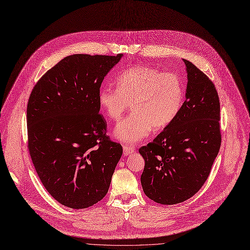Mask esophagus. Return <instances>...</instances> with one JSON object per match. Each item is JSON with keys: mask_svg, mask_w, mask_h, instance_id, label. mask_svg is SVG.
<instances>
[{"mask_svg": "<svg viewBox=\"0 0 250 250\" xmlns=\"http://www.w3.org/2000/svg\"><path fill=\"white\" fill-rule=\"evenodd\" d=\"M134 151H135V149H134L133 147H130V146H123V153H124L125 156L131 154V153H133Z\"/></svg>", "mask_w": 250, "mask_h": 250, "instance_id": "esophagus-1", "label": "esophagus"}]
</instances>
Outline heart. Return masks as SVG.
I'll return each mask as SVG.
<instances>
[{
  "label": "heart",
  "instance_id": "obj_1",
  "mask_svg": "<svg viewBox=\"0 0 250 250\" xmlns=\"http://www.w3.org/2000/svg\"><path fill=\"white\" fill-rule=\"evenodd\" d=\"M185 99V87L176 73L149 66H134L117 78V88L104 86L99 104L111 120H119L132 103V113L114 130L117 140L134 145L146 138L152 128L161 131L173 122Z\"/></svg>",
  "mask_w": 250,
  "mask_h": 250
}]
</instances>
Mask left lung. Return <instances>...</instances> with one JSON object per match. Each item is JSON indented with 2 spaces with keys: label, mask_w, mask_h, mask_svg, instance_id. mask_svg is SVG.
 <instances>
[{
  "label": "left lung",
  "mask_w": 250,
  "mask_h": 250,
  "mask_svg": "<svg viewBox=\"0 0 250 250\" xmlns=\"http://www.w3.org/2000/svg\"><path fill=\"white\" fill-rule=\"evenodd\" d=\"M187 72L186 100L177 118L139 149L145 160L144 193L172 205L193 196L207 180L221 144L220 103L214 84L183 59Z\"/></svg>",
  "instance_id": "1"
}]
</instances>
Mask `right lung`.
<instances>
[{
    "instance_id": "add662e5",
    "label": "right lung",
    "mask_w": 250,
    "mask_h": 250,
    "mask_svg": "<svg viewBox=\"0 0 250 250\" xmlns=\"http://www.w3.org/2000/svg\"><path fill=\"white\" fill-rule=\"evenodd\" d=\"M122 56H68L31 92L30 156L46 190L64 206L83 209L103 199L121 158L122 146L106 135L98 97L104 77Z\"/></svg>"
}]
</instances>
